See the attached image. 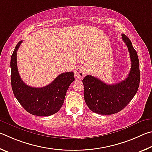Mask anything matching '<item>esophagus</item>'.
Returning <instances> with one entry per match:
<instances>
[{"instance_id":"1","label":"esophagus","mask_w":152,"mask_h":152,"mask_svg":"<svg viewBox=\"0 0 152 152\" xmlns=\"http://www.w3.org/2000/svg\"><path fill=\"white\" fill-rule=\"evenodd\" d=\"M75 76L77 79H82L85 76H86V71H85V68L83 66H78L75 70Z\"/></svg>"}]
</instances>
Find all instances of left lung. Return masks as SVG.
<instances>
[{
  "instance_id": "obj_1",
  "label": "left lung",
  "mask_w": 152,
  "mask_h": 152,
  "mask_svg": "<svg viewBox=\"0 0 152 152\" xmlns=\"http://www.w3.org/2000/svg\"><path fill=\"white\" fill-rule=\"evenodd\" d=\"M121 36L128 48L132 62L127 77L113 85L106 84L91 75H87L82 80L87 105L92 111L101 115H111L121 111L134 98L139 87L140 71L137 52L128 37L124 34Z\"/></svg>"
}]
</instances>
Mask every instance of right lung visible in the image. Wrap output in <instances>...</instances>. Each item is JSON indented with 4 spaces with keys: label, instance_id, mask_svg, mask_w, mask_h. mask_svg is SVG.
I'll return each instance as SVG.
<instances>
[{
    "label": "right lung",
    "instance_id": "1",
    "mask_svg": "<svg viewBox=\"0 0 152 152\" xmlns=\"http://www.w3.org/2000/svg\"><path fill=\"white\" fill-rule=\"evenodd\" d=\"M23 41L18 42L10 59L11 86L15 97L29 113L37 116H49L60 110L66 91L75 81L73 72L63 73L52 83L43 87H33L21 79L17 68V52Z\"/></svg>",
    "mask_w": 152,
    "mask_h": 152
}]
</instances>
